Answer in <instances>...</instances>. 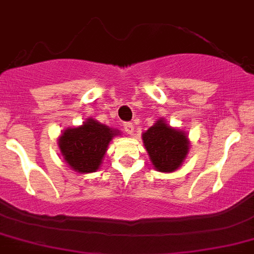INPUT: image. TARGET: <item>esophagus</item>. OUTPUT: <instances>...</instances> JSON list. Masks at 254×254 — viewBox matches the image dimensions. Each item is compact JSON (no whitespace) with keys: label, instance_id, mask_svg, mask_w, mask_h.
I'll return each instance as SVG.
<instances>
[{"label":"esophagus","instance_id":"obj_1","mask_svg":"<svg viewBox=\"0 0 254 254\" xmlns=\"http://www.w3.org/2000/svg\"><path fill=\"white\" fill-rule=\"evenodd\" d=\"M123 128H125L126 133H128V135H132V133H133V125H132V123H123Z\"/></svg>","mask_w":254,"mask_h":254}]
</instances>
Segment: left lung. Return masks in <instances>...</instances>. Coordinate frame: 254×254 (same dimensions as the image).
Segmentation results:
<instances>
[{"label":"left lung","mask_w":254,"mask_h":254,"mask_svg":"<svg viewBox=\"0 0 254 254\" xmlns=\"http://www.w3.org/2000/svg\"><path fill=\"white\" fill-rule=\"evenodd\" d=\"M142 141L151 164L160 172L179 170L189 153L190 142L185 132L172 128L163 118L142 133Z\"/></svg>","instance_id":"8db88e82"}]
</instances>
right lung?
Wrapping results in <instances>:
<instances>
[{"label":"right lung","instance_id":"add662e5","mask_svg":"<svg viewBox=\"0 0 254 254\" xmlns=\"http://www.w3.org/2000/svg\"><path fill=\"white\" fill-rule=\"evenodd\" d=\"M117 135L118 129L88 118L79 127L65 129L58 142L63 158L71 170L91 173L99 170L108 145Z\"/></svg>","mask_w":254,"mask_h":254}]
</instances>
